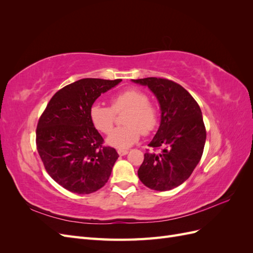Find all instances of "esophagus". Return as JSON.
Masks as SVG:
<instances>
[{"instance_id":"1","label":"esophagus","mask_w":253,"mask_h":253,"mask_svg":"<svg viewBox=\"0 0 253 253\" xmlns=\"http://www.w3.org/2000/svg\"><path fill=\"white\" fill-rule=\"evenodd\" d=\"M118 154L120 156H124V155H126L127 154V150H118Z\"/></svg>"}]
</instances>
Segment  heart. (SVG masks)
Returning <instances> with one entry per match:
<instances>
[{
    "label": "heart",
    "mask_w": 253,
    "mask_h": 253,
    "mask_svg": "<svg viewBox=\"0 0 253 253\" xmlns=\"http://www.w3.org/2000/svg\"><path fill=\"white\" fill-rule=\"evenodd\" d=\"M111 106L94 103L89 109V119L97 131L108 135L116 120V114L126 112L120 126L109 136L108 143L117 149H127L139 140L141 133L148 135L158 126L159 112L149 101V96L138 88H126L114 95Z\"/></svg>",
    "instance_id": "b5f03b06"
}]
</instances>
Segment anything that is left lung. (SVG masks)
Returning <instances> with one entry per match:
<instances>
[{
    "instance_id": "8db88e82",
    "label": "left lung",
    "mask_w": 253,
    "mask_h": 253,
    "mask_svg": "<svg viewBox=\"0 0 253 253\" xmlns=\"http://www.w3.org/2000/svg\"><path fill=\"white\" fill-rule=\"evenodd\" d=\"M133 81L148 87L157 97L162 121L152 149L144 154L138 177L144 186L168 191L186 181L202 158L206 127L200 105L187 89L166 78L149 77ZM162 150L158 155L155 150Z\"/></svg>"
}]
</instances>
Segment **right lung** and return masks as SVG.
<instances>
[{
	"instance_id": "add662e5",
	"label": "right lung",
	"mask_w": 253,
	"mask_h": 253,
	"mask_svg": "<svg viewBox=\"0 0 253 253\" xmlns=\"http://www.w3.org/2000/svg\"><path fill=\"white\" fill-rule=\"evenodd\" d=\"M121 81L85 78L68 84L51 97L38 121L36 144L45 170L73 193L89 194L102 188L119 157L114 148L103 145L89 109Z\"/></svg>"
}]
</instances>
